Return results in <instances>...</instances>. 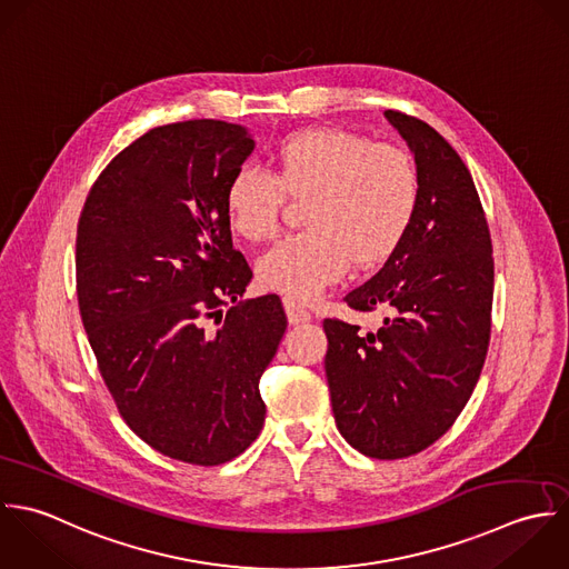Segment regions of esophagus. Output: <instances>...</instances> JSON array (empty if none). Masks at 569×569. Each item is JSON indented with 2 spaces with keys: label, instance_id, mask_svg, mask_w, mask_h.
I'll list each match as a JSON object with an SVG mask.
<instances>
[{
  "label": "esophagus",
  "instance_id": "obj_1",
  "mask_svg": "<svg viewBox=\"0 0 569 569\" xmlns=\"http://www.w3.org/2000/svg\"><path fill=\"white\" fill-rule=\"evenodd\" d=\"M283 310H286V317H288L290 326H303L312 319V315L301 303H297L295 299H283Z\"/></svg>",
  "mask_w": 569,
  "mask_h": 569
}]
</instances>
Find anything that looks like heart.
I'll return each mask as SVG.
<instances>
[{"label": "heart", "instance_id": "heart-1", "mask_svg": "<svg viewBox=\"0 0 569 569\" xmlns=\"http://www.w3.org/2000/svg\"><path fill=\"white\" fill-rule=\"evenodd\" d=\"M274 173L252 164L228 180L230 228L263 241L279 228L286 196L306 200V232L277 241L257 263L259 281L295 299H310L356 268L389 259L416 220L420 178L407 151L369 136L312 127L274 149Z\"/></svg>", "mask_w": 569, "mask_h": 569}]
</instances>
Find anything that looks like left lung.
Returning <instances> with one entry per match:
<instances>
[{"label": "left lung", "mask_w": 569, "mask_h": 569, "mask_svg": "<svg viewBox=\"0 0 569 569\" xmlns=\"http://www.w3.org/2000/svg\"><path fill=\"white\" fill-rule=\"evenodd\" d=\"M420 178L416 220L398 250L345 297L382 308L360 332L326 319V373L342 438L362 455L400 459L440 440L466 407L490 341L495 261L475 182L453 147L425 120L387 110Z\"/></svg>", "instance_id": "8db88e82"}]
</instances>
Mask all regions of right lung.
Returning <instances> with one entry per match:
<instances>
[{
  "label": "right lung",
  "instance_id": "add662e5",
  "mask_svg": "<svg viewBox=\"0 0 569 569\" xmlns=\"http://www.w3.org/2000/svg\"><path fill=\"white\" fill-rule=\"evenodd\" d=\"M241 124L149 129L92 184L77 230V297L99 371L158 453L218 466L259 436V378L288 328L277 295L241 301L228 180L252 153Z\"/></svg>",
  "mask_w": 569,
  "mask_h": 569
}]
</instances>
